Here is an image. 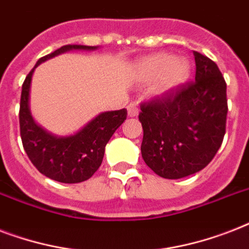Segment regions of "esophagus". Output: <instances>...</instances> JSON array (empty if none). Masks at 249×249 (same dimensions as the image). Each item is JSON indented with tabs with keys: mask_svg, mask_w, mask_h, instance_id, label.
<instances>
[{
	"mask_svg": "<svg viewBox=\"0 0 249 249\" xmlns=\"http://www.w3.org/2000/svg\"><path fill=\"white\" fill-rule=\"evenodd\" d=\"M140 113V108H138V105H137L136 102H132V103H129L128 106V115L130 117L137 116Z\"/></svg>",
	"mask_w": 249,
	"mask_h": 249,
	"instance_id": "esophagus-1",
	"label": "esophagus"
}]
</instances>
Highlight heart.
I'll list each match as a JSON object with an SVG mask.
<instances>
[{
    "label": "heart",
    "instance_id": "b5f03b06",
    "mask_svg": "<svg viewBox=\"0 0 249 249\" xmlns=\"http://www.w3.org/2000/svg\"><path fill=\"white\" fill-rule=\"evenodd\" d=\"M189 71V63L186 60L160 53L143 58L137 64L136 77L141 84L154 83L152 94L163 98L173 94L185 83Z\"/></svg>",
    "mask_w": 249,
    "mask_h": 249
}]
</instances>
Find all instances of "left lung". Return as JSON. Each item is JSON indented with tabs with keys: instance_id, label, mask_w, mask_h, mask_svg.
<instances>
[{
	"instance_id": "1",
	"label": "left lung",
	"mask_w": 249,
	"mask_h": 249,
	"mask_svg": "<svg viewBox=\"0 0 249 249\" xmlns=\"http://www.w3.org/2000/svg\"><path fill=\"white\" fill-rule=\"evenodd\" d=\"M195 81L141 105V152L158 176L178 179L208 165L226 132V83L217 64L194 52Z\"/></svg>"
}]
</instances>
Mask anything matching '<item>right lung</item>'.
<instances>
[{
    "label": "right lung",
    "mask_w": 249,
    "mask_h": 249,
    "mask_svg": "<svg viewBox=\"0 0 249 249\" xmlns=\"http://www.w3.org/2000/svg\"><path fill=\"white\" fill-rule=\"evenodd\" d=\"M97 46L64 45L52 54L37 60L21 86L20 137L29 160L37 170L46 177L62 183H79L86 181L101 166L106 144L126 120V109L99 113L81 130L67 137L54 136L46 132L33 120L29 109V91L33 72L42 62L70 50H95Z\"/></svg>",
    "instance_id": "right-lung-1"
}]
</instances>
